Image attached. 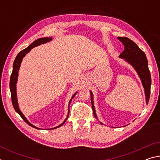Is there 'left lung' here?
Here are the masks:
<instances>
[{
    "label": "left lung",
    "mask_w": 160,
    "mask_h": 160,
    "mask_svg": "<svg viewBox=\"0 0 160 160\" xmlns=\"http://www.w3.org/2000/svg\"><path fill=\"white\" fill-rule=\"evenodd\" d=\"M118 39L124 46V51L119 55V58H123L124 61L129 63L133 68L137 74L138 75L141 82L144 88L146 104H148L150 99V87H151V75L148 68V62L145 53L140 49L136 44L127 37H119ZM90 97L92 107L93 113L95 118H97L95 107L94 105V97L92 92L90 90ZM99 123L104 125V123Z\"/></svg>",
    "instance_id": "left-lung-1"
}]
</instances>
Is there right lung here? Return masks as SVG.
I'll return each instance as SVG.
<instances>
[{"label": "right lung", "mask_w": 160, "mask_h": 160, "mask_svg": "<svg viewBox=\"0 0 160 160\" xmlns=\"http://www.w3.org/2000/svg\"><path fill=\"white\" fill-rule=\"evenodd\" d=\"M52 39V37H43V38H40V39H38L37 40H35L33 43L29 46V47H27L25 49L21 51L20 53L18 54V56H16V58L14 61V63H13V66H12V75L11 77H10V93H11V98H12V103L13 105V107L15 110V112H17L19 115H20L22 118L23 119L25 122L33 128H36V129H41L38 127L34 126L33 124H32L27 119V118L25 116V115L23 114L22 112H21L20 109V107H19V104H18V97H17V82H18V72H19V70H20V65L22 61L23 58L28 54L29 51H31L32 48H33L34 47H38V46L41 45V44H44L47 43L48 42L51 41ZM78 93V92H76L72 96L71 99H70L69 103H68V115L66 116V118L65 120L63 121V122L61 123L60 125H58L57 126L54 127V128H48V130H51V129H55L59 128L61 126H63V124L66 122V120L68 118L69 116V112H70V104L72 101V99L74 98V97L75 96V94Z\"/></svg>", "instance_id": "1"}]
</instances>
